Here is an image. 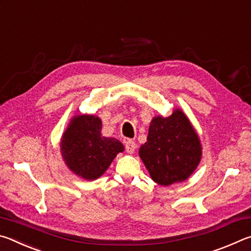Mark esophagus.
<instances>
[{"label":"esophagus","mask_w":251,"mask_h":251,"mask_svg":"<svg viewBox=\"0 0 251 251\" xmlns=\"http://www.w3.org/2000/svg\"><path fill=\"white\" fill-rule=\"evenodd\" d=\"M125 150L128 154H133L136 150V143L131 139H128V141L125 142Z\"/></svg>","instance_id":"34e87169"}]
</instances>
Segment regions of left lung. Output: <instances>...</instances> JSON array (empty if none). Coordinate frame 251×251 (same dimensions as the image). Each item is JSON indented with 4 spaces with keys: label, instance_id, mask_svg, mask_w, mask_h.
Listing matches in <instances>:
<instances>
[{
    "label": "left lung",
    "instance_id": "obj_1",
    "mask_svg": "<svg viewBox=\"0 0 251 251\" xmlns=\"http://www.w3.org/2000/svg\"><path fill=\"white\" fill-rule=\"evenodd\" d=\"M139 157L152 180L169 186L186 180L197 168L201 159V141L185 114L175 109L168 117L152 118Z\"/></svg>",
    "mask_w": 251,
    "mask_h": 251
}]
</instances>
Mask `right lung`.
I'll list each match as a JSON object with an SVG mask.
<instances>
[{"label":"right lung","mask_w":251,"mask_h":251,"mask_svg":"<svg viewBox=\"0 0 251 251\" xmlns=\"http://www.w3.org/2000/svg\"><path fill=\"white\" fill-rule=\"evenodd\" d=\"M101 121L94 115H76L61 139V152L72 172L87 180L100 177L118 152L124 151L116 138L101 135Z\"/></svg>","instance_id":"1"}]
</instances>
